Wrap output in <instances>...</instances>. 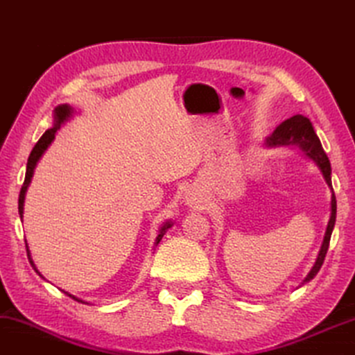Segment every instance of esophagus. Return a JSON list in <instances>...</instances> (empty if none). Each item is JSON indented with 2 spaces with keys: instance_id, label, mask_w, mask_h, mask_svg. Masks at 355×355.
I'll list each match as a JSON object with an SVG mask.
<instances>
[{
  "instance_id": "1",
  "label": "esophagus",
  "mask_w": 355,
  "mask_h": 355,
  "mask_svg": "<svg viewBox=\"0 0 355 355\" xmlns=\"http://www.w3.org/2000/svg\"><path fill=\"white\" fill-rule=\"evenodd\" d=\"M188 204H193V198H188Z\"/></svg>"
}]
</instances>
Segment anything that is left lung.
<instances>
[{
  "mask_svg": "<svg viewBox=\"0 0 355 355\" xmlns=\"http://www.w3.org/2000/svg\"><path fill=\"white\" fill-rule=\"evenodd\" d=\"M264 146L266 148H277V146L300 148V150L303 151L304 155L308 156L317 167H319L322 177H324L327 184H329V188L331 189L330 220H329V225H327L324 241H322L319 255H317V258H315L314 266L311 268L308 276H306L303 280V284H306V282H309L311 279H314L315 274L319 272V269L322 268V263H324L327 250H329L330 237H331V232H333V228H335V221H336V198H335V193H333V188H331L330 161L325 155L324 148H322V145H320L319 137H317V134L314 132L313 123H311V121L303 114H295V116H292V118L285 119L284 123H280L276 127V130H274L269 137H266V140H264Z\"/></svg>",
  "mask_w": 355,
  "mask_h": 355,
  "instance_id": "left-lung-1",
  "label": "left lung"
}]
</instances>
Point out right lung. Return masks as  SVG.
Returning a JSON list of instances; mask_svg holds the SVG:
<instances>
[{
    "mask_svg": "<svg viewBox=\"0 0 355 355\" xmlns=\"http://www.w3.org/2000/svg\"><path fill=\"white\" fill-rule=\"evenodd\" d=\"M73 113H75V110H73V108L70 107V105H59V107H57V108L54 110V124H52L51 129H47V130L44 132V134H42V137H41V139L38 140V144L35 145V148H33V150H31V153H30V156H28V162H26L25 182H24V187H22V189H20V194H19V215H20V220H24L25 194H26V189H28L30 183H31V178H33V173H35V167H36V164L40 162L41 156L44 155L47 148H49V145L52 144V141H54L57 130H60V127H62L63 124H65L68 119L71 118ZM172 226H173L172 221H166V223H164V225L161 226L159 234H157L156 241H155V245H156V247H157V244H159V242H161L162 236L166 234V231H167L168 228H172ZM26 253H28V260H30V263H31V266H33L35 271L38 272L40 276L42 277V274H41V272L38 271V269H36V266H35V261H33V258H31V255H30V250H28V248H26ZM42 279H44V277H42ZM62 292L65 293V295L70 296V298H73V300L81 301V303H86V301H83V300L76 298L75 295L68 293V292H65V290H62Z\"/></svg>",
    "mask_w": 355,
    "mask_h": 355,
    "instance_id": "add662e5",
    "label": "right lung"
}]
</instances>
